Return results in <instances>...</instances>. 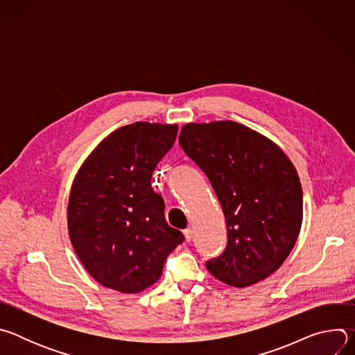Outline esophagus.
I'll list each match as a JSON object with an SVG mask.
<instances>
[{
	"instance_id": "1",
	"label": "esophagus",
	"mask_w": 355,
	"mask_h": 355,
	"mask_svg": "<svg viewBox=\"0 0 355 355\" xmlns=\"http://www.w3.org/2000/svg\"><path fill=\"white\" fill-rule=\"evenodd\" d=\"M184 236H185L187 241H191L192 237H193V230H192L191 227H187V229L184 230Z\"/></svg>"
}]
</instances>
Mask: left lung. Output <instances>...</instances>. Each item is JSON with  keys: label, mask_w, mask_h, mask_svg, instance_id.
I'll return each mask as SVG.
<instances>
[{"label": "left lung", "mask_w": 355, "mask_h": 355, "mask_svg": "<svg viewBox=\"0 0 355 355\" xmlns=\"http://www.w3.org/2000/svg\"><path fill=\"white\" fill-rule=\"evenodd\" d=\"M178 140L209 178L226 219L227 245L208 271L237 288L266 279L286 260L302 226L292 162L271 139L233 121L187 123Z\"/></svg>", "instance_id": "left-lung-1"}]
</instances>
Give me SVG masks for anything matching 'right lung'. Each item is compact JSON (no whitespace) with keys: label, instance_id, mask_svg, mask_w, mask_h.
Instances as JSON below:
<instances>
[{"label":"right lung","instance_id":"obj_1","mask_svg":"<svg viewBox=\"0 0 355 355\" xmlns=\"http://www.w3.org/2000/svg\"><path fill=\"white\" fill-rule=\"evenodd\" d=\"M178 125L135 122L101 141L73 181L67 227L88 274L122 293H139L163 274L170 252L182 243L167 225L164 200L151 174L173 147Z\"/></svg>","mask_w":355,"mask_h":355}]
</instances>
